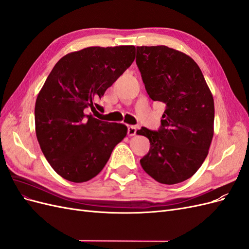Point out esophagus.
Returning <instances> with one entry per match:
<instances>
[{"instance_id":"esophagus-1","label":"esophagus","mask_w":249,"mask_h":249,"mask_svg":"<svg viewBox=\"0 0 249 249\" xmlns=\"http://www.w3.org/2000/svg\"><path fill=\"white\" fill-rule=\"evenodd\" d=\"M136 132H137V126L130 125L129 127H127V135H129L130 137L135 136V135H136Z\"/></svg>"}]
</instances>
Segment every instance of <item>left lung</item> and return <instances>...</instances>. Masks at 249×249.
Instances as JSON below:
<instances>
[{"label": "left lung", "mask_w": 249, "mask_h": 249, "mask_svg": "<svg viewBox=\"0 0 249 249\" xmlns=\"http://www.w3.org/2000/svg\"><path fill=\"white\" fill-rule=\"evenodd\" d=\"M136 63L150 99L166 106L159 131H137L150 142L141 166L161 184L184 182L199 169L213 139L212 92L196 62L183 52L137 47Z\"/></svg>", "instance_id": "1"}]
</instances>
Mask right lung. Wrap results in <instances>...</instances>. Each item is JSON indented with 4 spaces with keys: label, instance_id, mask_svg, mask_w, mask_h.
Masks as SVG:
<instances>
[{
    "label": "right lung",
    "instance_id": "right-lung-1",
    "mask_svg": "<svg viewBox=\"0 0 249 249\" xmlns=\"http://www.w3.org/2000/svg\"><path fill=\"white\" fill-rule=\"evenodd\" d=\"M134 46L89 47L63 56L52 70L35 103V132L40 148L60 177L73 183L93 178L113 148L126 136L123 124L86 114L130 67Z\"/></svg>",
    "mask_w": 249,
    "mask_h": 249
}]
</instances>
